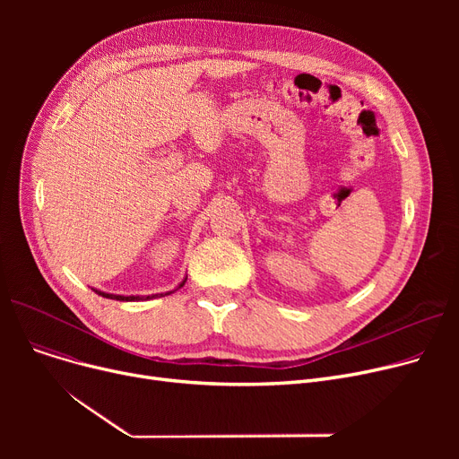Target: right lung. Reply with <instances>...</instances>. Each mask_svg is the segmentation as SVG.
I'll use <instances>...</instances> for the list:
<instances>
[{"instance_id":"1","label":"right lung","mask_w":459,"mask_h":459,"mask_svg":"<svg viewBox=\"0 0 459 459\" xmlns=\"http://www.w3.org/2000/svg\"><path fill=\"white\" fill-rule=\"evenodd\" d=\"M186 279H187V275L178 282V286L175 288V290H169V292H165V294H152V296H118V294H108V292H102V290H96V288H92V290H94L96 294H99V296H102V298L117 299V301H147V299H156V298H163V296H169V294L177 292L178 288H182V286H184Z\"/></svg>"}]
</instances>
